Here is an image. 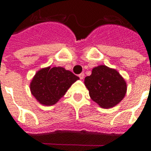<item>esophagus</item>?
I'll list each match as a JSON object with an SVG mask.
<instances>
[{
	"instance_id": "esophagus-1",
	"label": "esophagus",
	"mask_w": 151,
	"mask_h": 151,
	"mask_svg": "<svg viewBox=\"0 0 151 151\" xmlns=\"http://www.w3.org/2000/svg\"><path fill=\"white\" fill-rule=\"evenodd\" d=\"M78 77L79 78H80V79H83L84 78V73H80V74H79L78 75Z\"/></svg>"
}]
</instances>
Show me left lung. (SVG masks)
I'll list each match as a JSON object with an SVG mask.
<instances>
[{
  "mask_svg": "<svg viewBox=\"0 0 151 151\" xmlns=\"http://www.w3.org/2000/svg\"><path fill=\"white\" fill-rule=\"evenodd\" d=\"M84 83L92 100L102 108H111L118 104L127 92V84L120 73L108 66L99 65L86 77Z\"/></svg>",
  "mask_w": 151,
  "mask_h": 151,
  "instance_id": "1",
  "label": "left lung"
}]
</instances>
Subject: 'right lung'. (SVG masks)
Segmentation results:
<instances>
[{
  "instance_id": "1",
  "label": "right lung",
  "mask_w": 151,
  "mask_h": 151,
  "mask_svg": "<svg viewBox=\"0 0 151 151\" xmlns=\"http://www.w3.org/2000/svg\"><path fill=\"white\" fill-rule=\"evenodd\" d=\"M78 76L63 67H46L40 69L31 80L30 90L40 104H56L68 89L78 80Z\"/></svg>"
}]
</instances>
